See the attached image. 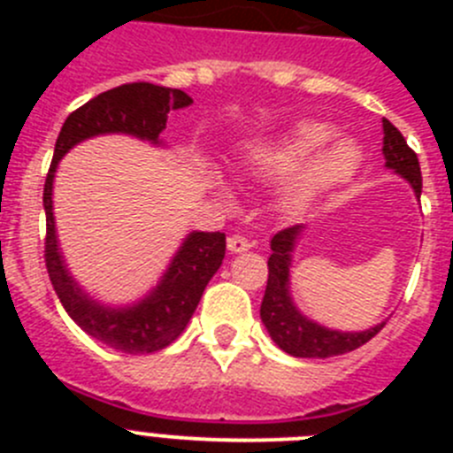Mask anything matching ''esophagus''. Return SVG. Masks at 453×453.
<instances>
[{
    "label": "esophagus",
    "mask_w": 453,
    "mask_h": 453,
    "mask_svg": "<svg viewBox=\"0 0 453 453\" xmlns=\"http://www.w3.org/2000/svg\"><path fill=\"white\" fill-rule=\"evenodd\" d=\"M226 247H229L231 254H240V251L251 250V240L245 238V235L234 234V235H229V240H226Z\"/></svg>",
    "instance_id": "34e87169"
}]
</instances>
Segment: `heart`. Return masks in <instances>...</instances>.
I'll list each match as a JSON object with an SVG mask.
<instances>
[{"instance_id": "heart-1", "label": "heart", "mask_w": 453, "mask_h": 453, "mask_svg": "<svg viewBox=\"0 0 453 453\" xmlns=\"http://www.w3.org/2000/svg\"><path fill=\"white\" fill-rule=\"evenodd\" d=\"M334 134L331 124L302 119L281 134L251 142L242 167L258 177H281L303 162L288 186V199L303 202L324 188L345 183L361 165V145L354 138H338L324 147ZM208 183L226 197V188L215 172H208Z\"/></svg>"}]
</instances>
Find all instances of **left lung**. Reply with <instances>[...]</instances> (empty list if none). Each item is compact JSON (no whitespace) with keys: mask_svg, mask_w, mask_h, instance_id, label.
Returning a JSON list of instances; mask_svg holds the SVG:
<instances>
[{"mask_svg":"<svg viewBox=\"0 0 453 453\" xmlns=\"http://www.w3.org/2000/svg\"><path fill=\"white\" fill-rule=\"evenodd\" d=\"M383 158H386V167L402 174L419 197L422 195V172H419L418 154L406 145V138L388 119H383ZM303 229H306L303 224L288 226V229L279 231L270 242L272 254L267 261L270 274H267L265 297L261 303V319L267 334L286 354L297 356V358H331V356L358 349L367 340L374 338L386 326V322L365 331H334L299 313L292 302V251H295L297 238Z\"/></svg>","mask_w":453,"mask_h":453,"instance_id":"left-lung-1","label":"left lung"}]
</instances>
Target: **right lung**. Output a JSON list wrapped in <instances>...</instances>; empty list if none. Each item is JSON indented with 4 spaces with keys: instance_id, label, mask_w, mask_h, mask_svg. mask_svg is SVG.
Wrapping results in <instances>:
<instances>
[{
    "instance_id": "obj_1",
    "label": "right lung",
    "mask_w": 453,
    "mask_h": 453,
    "mask_svg": "<svg viewBox=\"0 0 453 453\" xmlns=\"http://www.w3.org/2000/svg\"><path fill=\"white\" fill-rule=\"evenodd\" d=\"M190 104L192 99L177 88H163L145 81L124 83L92 97L74 113L67 115L61 134L56 138L54 158L42 192V206L47 215L45 263L50 281L67 315L88 335L124 354H151L181 335L202 299L203 288L222 265L226 238L219 231H192L186 235L165 274L150 295L131 306H104L72 279L58 250L51 203L56 167L72 147L95 135L127 134L150 140L151 145H161L158 135L165 129L170 108H186Z\"/></svg>"
}]
</instances>
